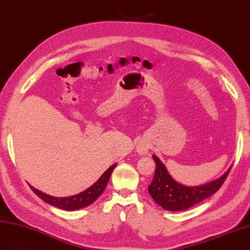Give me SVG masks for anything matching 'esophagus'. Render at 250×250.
Returning <instances> with one entry per match:
<instances>
[{"label":"esophagus","mask_w":250,"mask_h":250,"mask_svg":"<svg viewBox=\"0 0 250 250\" xmlns=\"http://www.w3.org/2000/svg\"><path fill=\"white\" fill-rule=\"evenodd\" d=\"M148 148H149V146H148V144H146L145 142H140V143L137 145L136 149H137V152L139 154H146L148 152Z\"/></svg>","instance_id":"1"}]
</instances>
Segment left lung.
Listing matches in <instances>:
<instances>
[{"instance_id":"8db88e82","label":"left lung","mask_w":250,"mask_h":250,"mask_svg":"<svg viewBox=\"0 0 250 250\" xmlns=\"http://www.w3.org/2000/svg\"><path fill=\"white\" fill-rule=\"evenodd\" d=\"M152 158L156 162V171L151 184L148 186V192L158 205L170 211L185 210L217 192L232 167L231 165L223 175L209 183L199 186H185L171 178L165 165L157 156L153 154Z\"/></svg>"}]
</instances>
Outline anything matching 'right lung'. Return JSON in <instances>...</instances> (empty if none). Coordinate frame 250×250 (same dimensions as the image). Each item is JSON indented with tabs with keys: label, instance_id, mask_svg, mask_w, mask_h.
I'll return each instance as SVG.
<instances>
[{
	"label": "right lung",
	"instance_id": "add662e5",
	"mask_svg": "<svg viewBox=\"0 0 250 250\" xmlns=\"http://www.w3.org/2000/svg\"><path fill=\"white\" fill-rule=\"evenodd\" d=\"M117 164H113L107 169L96 183L91 185L89 188H87L86 190L80 192L78 194L71 195V197H65V198H56L51 197V195L46 194L42 191L36 189L35 187L30 186L32 191L35 192L39 198H41L46 203H48L52 206H56L58 208L64 209V210H77V209H81L89 206L96 201L101 194L103 193L105 187L108 183L109 178L111 175V172L113 171L114 167Z\"/></svg>",
	"mask_w": 250,
	"mask_h": 250
}]
</instances>
